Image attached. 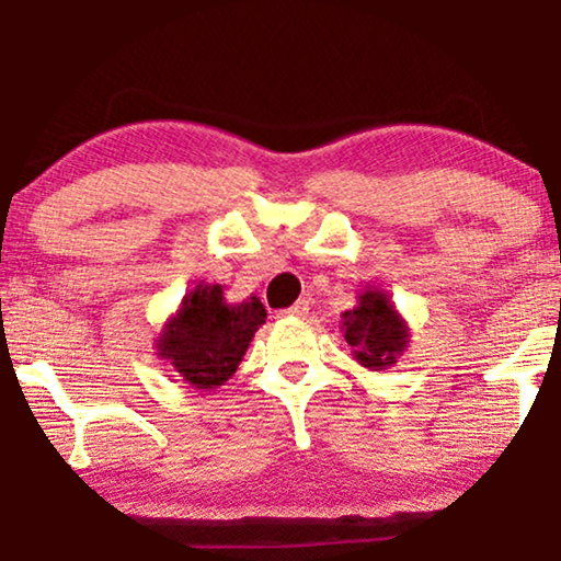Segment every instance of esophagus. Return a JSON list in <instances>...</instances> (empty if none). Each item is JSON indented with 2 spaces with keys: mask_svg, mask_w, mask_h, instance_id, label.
<instances>
[{
  "mask_svg": "<svg viewBox=\"0 0 561 561\" xmlns=\"http://www.w3.org/2000/svg\"><path fill=\"white\" fill-rule=\"evenodd\" d=\"M307 310H310V302H307V299H297L289 310H284V314H291V318H305Z\"/></svg>",
  "mask_w": 561,
  "mask_h": 561,
  "instance_id": "obj_1",
  "label": "esophagus"
}]
</instances>
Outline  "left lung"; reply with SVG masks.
<instances>
[{"label": "left lung", "mask_w": 561, "mask_h": 561, "mask_svg": "<svg viewBox=\"0 0 561 561\" xmlns=\"http://www.w3.org/2000/svg\"><path fill=\"white\" fill-rule=\"evenodd\" d=\"M343 337L351 345L353 358L370 370H383L397 363L407 351L409 328L401 320L389 295L376 287H366L358 295V305L343 312Z\"/></svg>", "instance_id": "obj_1"}]
</instances>
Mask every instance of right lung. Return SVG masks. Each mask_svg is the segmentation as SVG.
<instances>
[{"mask_svg": "<svg viewBox=\"0 0 561 561\" xmlns=\"http://www.w3.org/2000/svg\"><path fill=\"white\" fill-rule=\"evenodd\" d=\"M264 320L266 310L259 297L228 305L220 284H198L168 320L157 351L172 363L185 383L216 389L236 374Z\"/></svg>", "mask_w": 561, "mask_h": 561, "instance_id": "1", "label": "right lung"}]
</instances>
